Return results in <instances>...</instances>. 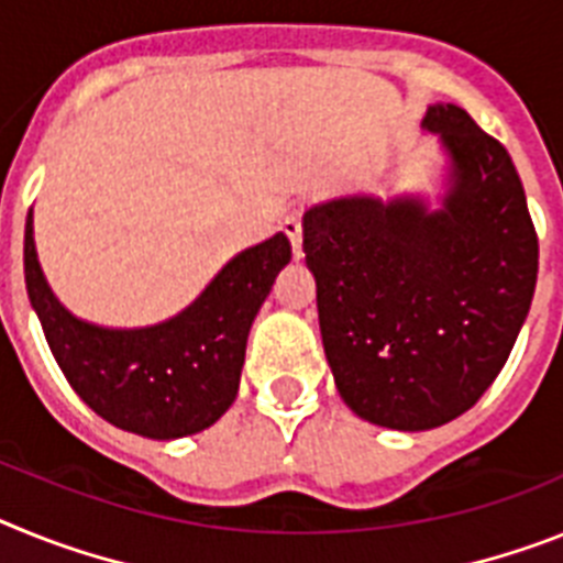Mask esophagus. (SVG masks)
<instances>
[{"label": "esophagus", "instance_id": "esophagus-1", "mask_svg": "<svg viewBox=\"0 0 563 563\" xmlns=\"http://www.w3.org/2000/svg\"><path fill=\"white\" fill-rule=\"evenodd\" d=\"M283 232L288 234V241H291V246H295V257H300L302 254V218L300 212H291L283 218Z\"/></svg>", "mask_w": 563, "mask_h": 563}]
</instances>
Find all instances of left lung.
<instances>
[{"label": "left lung", "mask_w": 563, "mask_h": 563, "mask_svg": "<svg viewBox=\"0 0 563 563\" xmlns=\"http://www.w3.org/2000/svg\"><path fill=\"white\" fill-rule=\"evenodd\" d=\"M422 126L448 155V192L351 195L302 214V252L336 390L379 428L462 417L505 368L530 311L539 238L510 153L456 104Z\"/></svg>", "instance_id": "1"}]
</instances>
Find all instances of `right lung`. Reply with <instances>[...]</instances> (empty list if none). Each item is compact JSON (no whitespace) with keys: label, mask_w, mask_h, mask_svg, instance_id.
<instances>
[{"label":"right lung","mask_w":563,"mask_h":563,"mask_svg":"<svg viewBox=\"0 0 563 563\" xmlns=\"http://www.w3.org/2000/svg\"><path fill=\"white\" fill-rule=\"evenodd\" d=\"M283 232L243 249L180 314L146 329H104L56 300L38 266L33 212L24 223V283L58 368L101 419L139 437L180 439L214 424L238 397L249 329L280 268Z\"/></svg>","instance_id":"add662e5"}]
</instances>
